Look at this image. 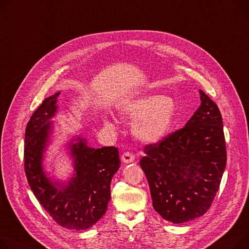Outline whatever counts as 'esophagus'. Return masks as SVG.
Listing matches in <instances>:
<instances>
[{"mask_svg": "<svg viewBox=\"0 0 249 249\" xmlns=\"http://www.w3.org/2000/svg\"><path fill=\"white\" fill-rule=\"evenodd\" d=\"M134 155L132 154L131 152H129V151H126V152H124L123 154H122V156H121V160L123 161V162H125V163H131V162H133L134 161Z\"/></svg>", "mask_w": 249, "mask_h": 249, "instance_id": "1", "label": "esophagus"}]
</instances>
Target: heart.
<instances>
[{
	"instance_id": "heart-1",
	"label": "heart",
	"mask_w": 249,
	"mask_h": 249,
	"mask_svg": "<svg viewBox=\"0 0 249 249\" xmlns=\"http://www.w3.org/2000/svg\"><path fill=\"white\" fill-rule=\"evenodd\" d=\"M119 111L126 117H139L133 126L134 135L143 142L151 143L162 138L170 128L176 105L169 97L148 95L125 102ZM105 123L107 127L114 128L111 121L106 120Z\"/></svg>"
}]
</instances>
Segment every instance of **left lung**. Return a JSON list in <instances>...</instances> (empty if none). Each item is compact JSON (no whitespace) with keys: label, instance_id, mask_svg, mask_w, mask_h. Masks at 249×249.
Wrapping results in <instances>:
<instances>
[{"label":"left lung","instance_id":"1","mask_svg":"<svg viewBox=\"0 0 249 249\" xmlns=\"http://www.w3.org/2000/svg\"><path fill=\"white\" fill-rule=\"evenodd\" d=\"M201 105L184 127L147 144L140 160L154 209L162 218L183 223L210 208L226 166L220 111L200 90Z\"/></svg>","mask_w":249,"mask_h":249}]
</instances>
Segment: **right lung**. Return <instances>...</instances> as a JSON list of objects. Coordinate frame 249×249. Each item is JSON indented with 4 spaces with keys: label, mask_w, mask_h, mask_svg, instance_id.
Instances as JSON below:
<instances>
[{
    "label": "right lung",
    "mask_w": 249,
    "mask_h": 249,
    "mask_svg": "<svg viewBox=\"0 0 249 249\" xmlns=\"http://www.w3.org/2000/svg\"><path fill=\"white\" fill-rule=\"evenodd\" d=\"M60 93L46 98L33 113L25 132L24 167L28 183L43 208L60 226L84 230L106 213L110 183L120 167L118 149L114 146L90 148L85 140L72 146L75 177L64 186L52 183L42 168L43 152L51 131L49 120L57 110Z\"/></svg>",
    "instance_id": "add662e5"
}]
</instances>
